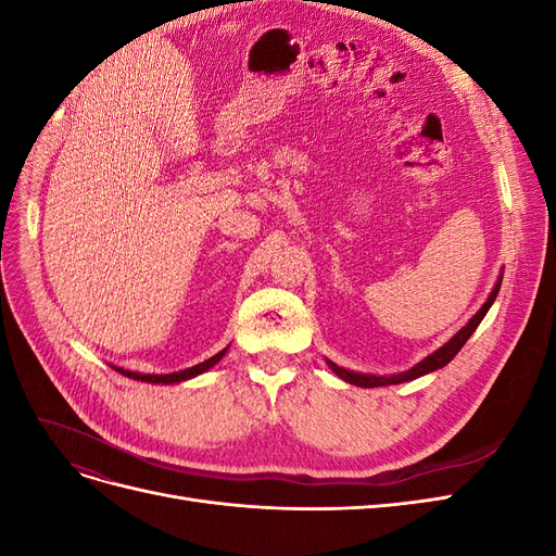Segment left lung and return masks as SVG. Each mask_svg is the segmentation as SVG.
Here are the masks:
<instances>
[{
  "mask_svg": "<svg viewBox=\"0 0 556 556\" xmlns=\"http://www.w3.org/2000/svg\"><path fill=\"white\" fill-rule=\"evenodd\" d=\"M498 290H501V282H496V288L492 290L490 299H486L484 306H482L473 317L468 319V325L462 327V331L454 333L452 339H450L443 348H439V350L433 352V355L425 357L422 362L415 364L413 368H408V371H403V374H399V376H390V378H387V376H364V374H355V371H345V368H341V366H336L333 362H329L331 371H333L336 376H339V378H343L345 382H350V384H357V387H382V384L408 382V380H415V378H419V376H427V374L435 371V368H443V366L450 364V362L454 359V355H457V352L464 348V343L470 339V333H473V331L478 329V325L482 323V317L486 315V311L492 308Z\"/></svg>",
  "mask_w": 556,
  "mask_h": 556,
  "instance_id": "1",
  "label": "left lung"
}]
</instances>
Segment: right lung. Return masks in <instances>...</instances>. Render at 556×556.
I'll use <instances>...</instances> for the list:
<instances>
[{
	"instance_id": "add662e5",
	"label": "right lung",
	"mask_w": 556,
	"mask_h": 556,
	"mask_svg": "<svg viewBox=\"0 0 556 556\" xmlns=\"http://www.w3.org/2000/svg\"><path fill=\"white\" fill-rule=\"evenodd\" d=\"M225 352H227V348H225V350H220V352H217L215 357H211V359H206V362H201V364H197V366H192V368H185V371H178V374H164V376H143V374L125 371V368H117V366H113V368H115L117 374H123V376H127V378H134V380H141V382H162V384H169V382H180V380H188V378H194V376H199V374L208 371L211 366H215L217 362H220V359L225 357Z\"/></svg>"
}]
</instances>
